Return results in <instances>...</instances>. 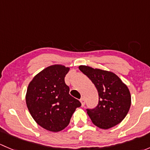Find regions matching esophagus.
<instances>
[{
  "label": "esophagus",
  "instance_id": "obj_1",
  "mask_svg": "<svg viewBox=\"0 0 150 150\" xmlns=\"http://www.w3.org/2000/svg\"><path fill=\"white\" fill-rule=\"evenodd\" d=\"M80 102H81V104H82V106H83H83L85 105V102H85V99H84V98H83V97H82V98H81V99H80Z\"/></svg>",
  "mask_w": 150,
  "mask_h": 150
}]
</instances>
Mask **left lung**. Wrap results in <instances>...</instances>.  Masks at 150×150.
<instances>
[{
	"mask_svg": "<svg viewBox=\"0 0 150 150\" xmlns=\"http://www.w3.org/2000/svg\"><path fill=\"white\" fill-rule=\"evenodd\" d=\"M78 68L92 81L99 93L97 107L87 110L92 122L102 129H109L121 122L131 104L128 86L111 71L86 65H80Z\"/></svg>",
	"mask_w": 150,
	"mask_h": 150,
	"instance_id": "8db88e82",
	"label": "left lung"
}]
</instances>
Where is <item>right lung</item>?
Segmentation results:
<instances>
[{"label":"right lung","mask_w":150,"mask_h":150,"mask_svg":"<svg viewBox=\"0 0 150 150\" xmlns=\"http://www.w3.org/2000/svg\"><path fill=\"white\" fill-rule=\"evenodd\" d=\"M69 67L53 64L33 78L28 85L25 99L30 115L42 128L52 132L62 131L69 123L76 108L81 106L69 93L64 82Z\"/></svg>","instance_id":"1"}]
</instances>
